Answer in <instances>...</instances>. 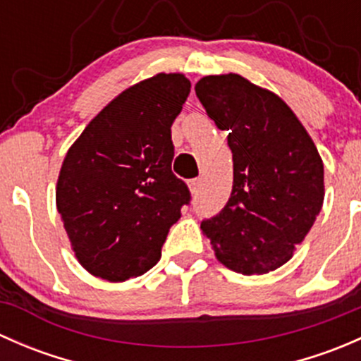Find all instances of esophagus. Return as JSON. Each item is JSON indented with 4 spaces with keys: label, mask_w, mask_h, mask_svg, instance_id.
<instances>
[{
    "label": "esophagus",
    "mask_w": 361,
    "mask_h": 361,
    "mask_svg": "<svg viewBox=\"0 0 361 361\" xmlns=\"http://www.w3.org/2000/svg\"><path fill=\"white\" fill-rule=\"evenodd\" d=\"M190 192L194 195H197L199 194V190H201V185H202V180L201 178H195V180H190Z\"/></svg>",
    "instance_id": "esophagus-1"
}]
</instances>
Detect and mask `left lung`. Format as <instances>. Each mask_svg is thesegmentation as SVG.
<instances>
[{
	"instance_id": "obj_1",
	"label": "left lung",
	"mask_w": 361,
	"mask_h": 361,
	"mask_svg": "<svg viewBox=\"0 0 361 361\" xmlns=\"http://www.w3.org/2000/svg\"><path fill=\"white\" fill-rule=\"evenodd\" d=\"M195 94L234 162L228 202L201 228L214 255L243 274H265L292 258L323 206V162L283 99L241 75L204 76Z\"/></svg>"
}]
</instances>
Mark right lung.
Instances as JSON below:
<instances>
[{"mask_svg": "<svg viewBox=\"0 0 361 361\" xmlns=\"http://www.w3.org/2000/svg\"><path fill=\"white\" fill-rule=\"evenodd\" d=\"M188 94L190 82L180 73L143 80L97 113L68 150L57 211L90 274L126 281L159 262L167 232L192 199L171 171V126Z\"/></svg>", "mask_w": 361, "mask_h": 361, "instance_id": "right-lung-1", "label": "right lung"}]
</instances>
